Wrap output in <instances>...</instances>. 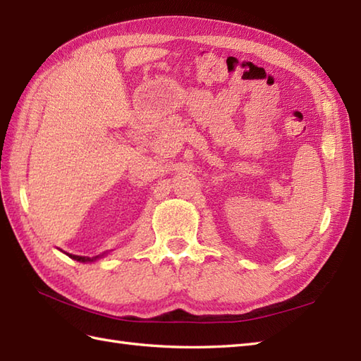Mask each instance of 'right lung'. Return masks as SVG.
Segmentation results:
<instances>
[{
    "label": "right lung",
    "instance_id": "add662e5",
    "mask_svg": "<svg viewBox=\"0 0 361 361\" xmlns=\"http://www.w3.org/2000/svg\"><path fill=\"white\" fill-rule=\"evenodd\" d=\"M103 255H97V257H80V255H71V258H73V259H77V262H81V263H89V262H95V259H98V258H102Z\"/></svg>",
    "mask_w": 361,
    "mask_h": 361
}]
</instances>
